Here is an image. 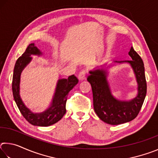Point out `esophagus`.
Segmentation results:
<instances>
[{"instance_id": "1", "label": "esophagus", "mask_w": 158, "mask_h": 158, "mask_svg": "<svg viewBox=\"0 0 158 158\" xmlns=\"http://www.w3.org/2000/svg\"><path fill=\"white\" fill-rule=\"evenodd\" d=\"M85 73H86L85 70H82L80 72L78 75V79L79 80H84L85 79Z\"/></svg>"}]
</instances>
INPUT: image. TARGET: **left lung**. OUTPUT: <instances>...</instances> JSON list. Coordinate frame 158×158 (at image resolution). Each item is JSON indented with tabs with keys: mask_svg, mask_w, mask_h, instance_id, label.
I'll use <instances>...</instances> for the list:
<instances>
[{
	"mask_svg": "<svg viewBox=\"0 0 158 158\" xmlns=\"http://www.w3.org/2000/svg\"><path fill=\"white\" fill-rule=\"evenodd\" d=\"M128 54L132 60L115 62L128 63L132 68L138 84V93L135 98L129 101L115 98L111 94L105 69L90 71L87 78L92 87L94 110L102 121L107 124L119 125L132 121L139 113L146 97L147 85L143 60L132 47Z\"/></svg>",
	"mask_w": 158,
	"mask_h": 158,
	"instance_id": "left-lung-1",
	"label": "left lung"
}]
</instances>
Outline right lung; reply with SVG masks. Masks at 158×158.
Wrapping results in <instances>:
<instances>
[{"instance_id": "obj_1", "label": "right lung", "mask_w": 158, "mask_h": 158, "mask_svg": "<svg viewBox=\"0 0 158 158\" xmlns=\"http://www.w3.org/2000/svg\"><path fill=\"white\" fill-rule=\"evenodd\" d=\"M42 53L35 46L34 43L30 44L25 52L18 58L15 63L12 77V93L15 101L21 114L26 121L36 126L47 127L57 123L66 113L65 105L69 92L77 84L79 80L74 75L68 79H61L58 81L55 93L52 104L49 108L40 114H35L26 107L19 95V84L21 73L25 67L32 60L31 55L40 56Z\"/></svg>"}]
</instances>
